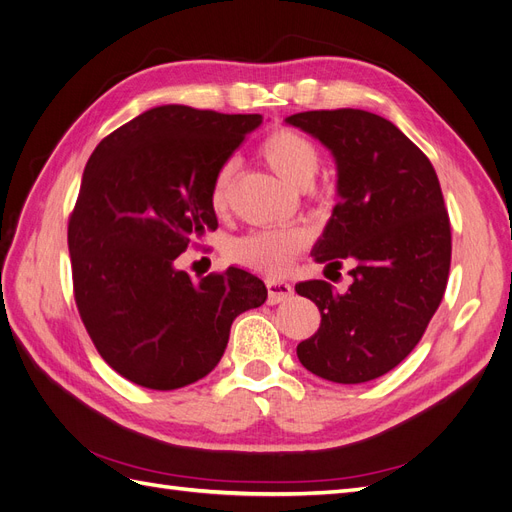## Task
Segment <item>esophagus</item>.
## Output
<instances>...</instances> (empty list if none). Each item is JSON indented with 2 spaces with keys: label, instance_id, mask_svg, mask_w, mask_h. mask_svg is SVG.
Here are the masks:
<instances>
[{
  "label": "esophagus",
  "instance_id": "34e87169",
  "mask_svg": "<svg viewBox=\"0 0 512 512\" xmlns=\"http://www.w3.org/2000/svg\"><path fill=\"white\" fill-rule=\"evenodd\" d=\"M267 301L271 303V305H275V303H282V301H286L290 294L294 292L292 290V286L290 284H286V282H280V280H267Z\"/></svg>",
  "mask_w": 512,
  "mask_h": 512
}]
</instances>
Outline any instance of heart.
<instances>
[{
    "label": "heart",
    "instance_id": "1",
    "mask_svg": "<svg viewBox=\"0 0 512 512\" xmlns=\"http://www.w3.org/2000/svg\"><path fill=\"white\" fill-rule=\"evenodd\" d=\"M258 153L275 175H280L290 185H297V188H307L320 168V149L316 143L290 128L273 130L260 143ZM235 173L237 162L226 160L213 175L209 203L215 213L226 211ZM305 243V235L297 228L258 230L232 241L228 247V258L235 265L254 273L277 277L288 271L294 256L303 250Z\"/></svg>",
    "mask_w": 512,
    "mask_h": 512
}]
</instances>
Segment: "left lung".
<instances>
[{
    "instance_id": "1",
    "label": "left lung",
    "mask_w": 512,
    "mask_h": 512,
    "mask_svg": "<svg viewBox=\"0 0 512 512\" xmlns=\"http://www.w3.org/2000/svg\"><path fill=\"white\" fill-rule=\"evenodd\" d=\"M286 121L316 136L337 164L339 203L314 260L329 269L352 265L344 294L324 280L294 286L320 309V327L297 356L324 380H376L421 342L444 297L451 220L438 175L404 132L361 108L307 111Z\"/></svg>"
}]
</instances>
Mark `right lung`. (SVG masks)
<instances>
[{"instance_id":"right-lung-1","label":"right lung","mask_w":512,"mask_h":512,"mask_svg":"<svg viewBox=\"0 0 512 512\" xmlns=\"http://www.w3.org/2000/svg\"><path fill=\"white\" fill-rule=\"evenodd\" d=\"M262 123L192 106L151 108L102 138L68 220L74 301L102 359L153 391L220 363L230 324L265 303L256 275L230 267L198 284L179 254L218 228L213 175Z\"/></svg>"}]
</instances>
